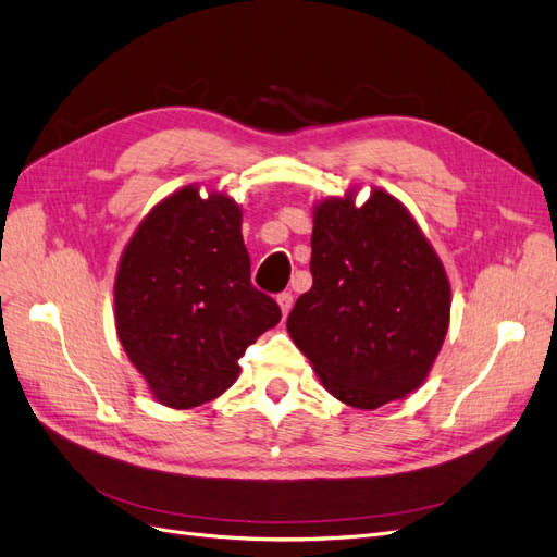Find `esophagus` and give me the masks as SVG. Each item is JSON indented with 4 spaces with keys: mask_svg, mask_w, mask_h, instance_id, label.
Instances as JSON below:
<instances>
[{
    "mask_svg": "<svg viewBox=\"0 0 557 557\" xmlns=\"http://www.w3.org/2000/svg\"><path fill=\"white\" fill-rule=\"evenodd\" d=\"M276 301H278V307H281L283 315H288L290 309H293V295H290V293H278V295H276Z\"/></svg>",
    "mask_w": 557,
    "mask_h": 557,
    "instance_id": "obj_1",
    "label": "esophagus"
}]
</instances>
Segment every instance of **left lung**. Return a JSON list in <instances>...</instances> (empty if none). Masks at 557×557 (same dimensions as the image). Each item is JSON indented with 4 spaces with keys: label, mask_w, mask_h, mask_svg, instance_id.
<instances>
[{
    "label": "left lung",
    "mask_w": 557,
    "mask_h": 557,
    "mask_svg": "<svg viewBox=\"0 0 557 557\" xmlns=\"http://www.w3.org/2000/svg\"><path fill=\"white\" fill-rule=\"evenodd\" d=\"M311 290L288 315L295 346L327 391L379 409L425 381L448 330L450 285L395 197L325 199L311 234Z\"/></svg>",
    "instance_id": "1"
}]
</instances>
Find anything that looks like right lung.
<instances>
[{
  "instance_id": "obj_1",
  "label": "right lung",
  "mask_w": 557,
  "mask_h": 557,
  "mask_svg": "<svg viewBox=\"0 0 557 557\" xmlns=\"http://www.w3.org/2000/svg\"><path fill=\"white\" fill-rule=\"evenodd\" d=\"M115 327L127 358L172 409L199 407L237 381L239 358L281 320L250 283L242 209L183 188L146 215L115 276Z\"/></svg>"
}]
</instances>
